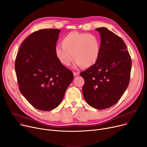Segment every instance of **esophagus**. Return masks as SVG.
Returning a JSON list of instances; mask_svg holds the SVG:
<instances>
[{"instance_id":"34e87169","label":"esophagus","mask_w":147,"mask_h":147,"mask_svg":"<svg viewBox=\"0 0 147 147\" xmlns=\"http://www.w3.org/2000/svg\"><path fill=\"white\" fill-rule=\"evenodd\" d=\"M73 74H74V76H78L79 74V72H75V71H74L73 72Z\"/></svg>"}]
</instances>
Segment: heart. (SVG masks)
<instances>
[{"label": "heart", "instance_id": "b5f03b06", "mask_svg": "<svg viewBox=\"0 0 147 147\" xmlns=\"http://www.w3.org/2000/svg\"><path fill=\"white\" fill-rule=\"evenodd\" d=\"M61 45L55 48V55L65 66L70 65L73 58L77 65L84 68L94 65L98 60L101 42L95 35L72 32L64 37Z\"/></svg>", "mask_w": 147, "mask_h": 147}]
</instances>
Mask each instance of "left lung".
Wrapping results in <instances>:
<instances>
[{"instance_id":"8db88e82","label":"left lung","mask_w":147,"mask_h":147,"mask_svg":"<svg viewBox=\"0 0 147 147\" xmlns=\"http://www.w3.org/2000/svg\"><path fill=\"white\" fill-rule=\"evenodd\" d=\"M101 36V51L96 63L80 73L84 84V99L92 107L108 109L116 104L130 81L132 61L121 38L105 27L96 28Z\"/></svg>"}]
</instances>
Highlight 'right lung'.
Wrapping results in <instances>:
<instances>
[{
  "label": "right lung",
  "mask_w": 147,
  "mask_h": 147,
  "mask_svg": "<svg viewBox=\"0 0 147 147\" xmlns=\"http://www.w3.org/2000/svg\"><path fill=\"white\" fill-rule=\"evenodd\" d=\"M59 29L33 32L21 43L15 69L19 89L30 104L42 111H51L61 102L73 80L72 71L62 64L55 49Z\"/></svg>",
  "instance_id": "1"
}]
</instances>
